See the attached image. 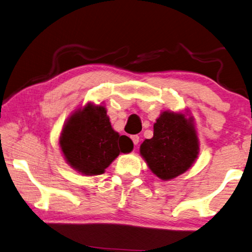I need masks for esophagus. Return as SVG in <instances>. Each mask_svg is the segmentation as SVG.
<instances>
[{
    "mask_svg": "<svg viewBox=\"0 0 252 252\" xmlns=\"http://www.w3.org/2000/svg\"><path fill=\"white\" fill-rule=\"evenodd\" d=\"M131 140H133V143H134V145L136 146V145H138V143H139V136L138 135L131 136Z\"/></svg>",
    "mask_w": 252,
    "mask_h": 252,
    "instance_id": "obj_1",
    "label": "esophagus"
}]
</instances>
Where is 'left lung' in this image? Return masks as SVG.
I'll list each match as a JSON object with an SVG mask.
<instances>
[{
  "instance_id": "left-lung-1",
  "label": "left lung",
  "mask_w": 252,
  "mask_h": 252,
  "mask_svg": "<svg viewBox=\"0 0 252 252\" xmlns=\"http://www.w3.org/2000/svg\"><path fill=\"white\" fill-rule=\"evenodd\" d=\"M199 153L192 119L166 110L154 124V136L140 145V155L151 170L162 180L188 170Z\"/></svg>"
}]
</instances>
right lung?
Listing matches in <instances>:
<instances>
[{"instance_id":"obj_1","label":"right lung","mask_w":252,"mask_h":252,"mask_svg":"<svg viewBox=\"0 0 252 252\" xmlns=\"http://www.w3.org/2000/svg\"><path fill=\"white\" fill-rule=\"evenodd\" d=\"M66 161L86 176L104 174L121 153L133 151V142L119 136L109 123L104 106L91 103L77 109L66 122L60 137Z\"/></svg>"}]
</instances>
